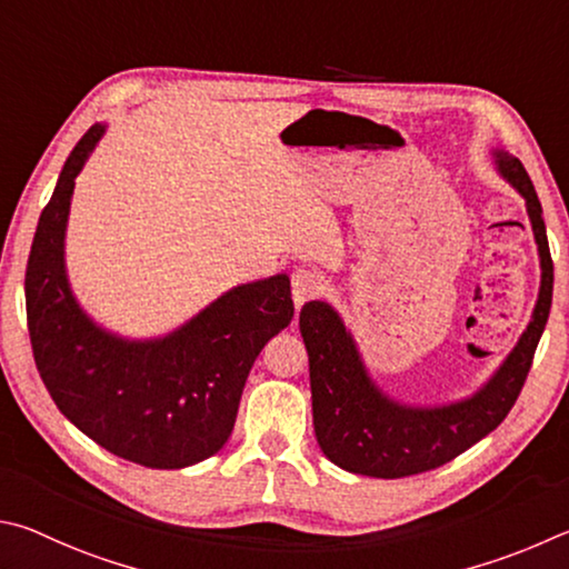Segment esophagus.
Segmentation results:
<instances>
[{
  "label": "esophagus",
  "mask_w": 569,
  "mask_h": 569,
  "mask_svg": "<svg viewBox=\"0 0 569 569\" xmlns=\"http://www.w3.org/2000/svg\"><path fill=\"white\" fill-rule=\"evenodd\" d=\"M325 290L322 277L315 269H295L292 272V300L297 307H302L307 300H312Z\"/></svg>",
  "instance_id": "obj_1"
}]
</instances>
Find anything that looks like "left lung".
<instances>
[{"label": "left lung", "mask_w": 569, "mask_h": 569, "mask_svg": "<svg viewBox=\"0 0 569 569\" xmlns=\"http://www.w3.org/2000/svg\"><path fill=\"white\" fill-rule=\"evenodd\" d=\"M500 174L525 197L542 282L532 320L520 342L482 390L442 407H410L395 402L367 375L352 335L327 302H307L300 332L310 355L312 420L325 457L347 472L397 480L455 460L490 435L512 410L532 367L537 342L552 307V257L547 244L542 204L530 174L512 154L495 149Z\"/></svg>", "instance_id": "1"}]
</instances>
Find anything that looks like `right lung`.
Wrapping results in <instances>:
<instances>
[{"instance_id":"1","label":"right lung","mask_w":569,"mask_h":569,"mask_svg":"<svg viewBox=\"0 0 569 569\" xmlns=\"http://www.w3.org/2000/svg\"><path fill=\"white\" fill-rule=\"evenodd\" d=\"M104 124L67 157L29 252L27 327L39 377L69 422L122 460L179 470L217 455L232 435L257 355L292 322L290 277L224 292L172 335L122 340L77 305L64 272V229L74 177Z\"/></svg>"}]
</instances>
